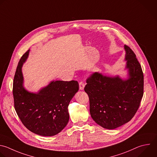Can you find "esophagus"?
I'll return each mask as SVG.
<instances>
[{"instance_id":"34e87169","label":"esophagus","mask_w":157,"mask_h":157,"mask_svg":"<svg viewBox=\"0 0 157 157\" xmlns=\"http://www.w3.org/2000/svg\"><path fill=\"white\" fill-rule=\"evenodd\" d=\"M79 89L80 90H83L84 88V86H85L84 83L82 81H80L79 82Z\"/></svg>"}]
</instances>
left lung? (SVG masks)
Wrapping results in <instances>:
<instances>
[{
  "instance_id": "1",
  "label": "left lung",
  "mask_w": 157,
  "mask_h": 157,
  "mask_svg": "<svg viewBox=\"0 0 157 157\" xmlns=\"http://www.w3.org/2000/svg\"><path fill=\"white\" fill-rule=\"evenodd\" d=\"M124 49L128 79L96 72L87 79L84 87L89 98L91 117L105 129H115L129 122L137 112L144 94L141 66L132 49L126 45Z\"/></svg>"
}]
</instances>
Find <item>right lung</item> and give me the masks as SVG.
I'll list each match as a JSON object with an SVG mask.
<instances>
[{"mask_svg":"<svg viewBox=\"0 0 157 157\" xmlns=\"http://www.w3.org/2000/svg\"><path fill=\"white\" fill-rule=\"evenodd\" d=\"M29 50L18 64L13 84L15 111L24 126L32 132L52 136L63 130L69 121V103L79 90L77 81H52L38 93H31L23 87L21 68Z\"/></svg>","mask_w":157,"mask_h":157,"instance_id":"1","label":"right lung"}]
</instances>
